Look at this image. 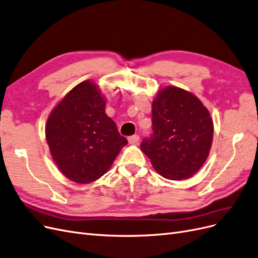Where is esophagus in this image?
Instances as JSON below:
<instances>
[{
    "instance_id": "1",
    "label": "esophagus",
    "mask_w": 258,
    "mask_h": 258,
    "mask_svg": "<svg viewBox=\"0 0 258 258\" xmlns=\"http://www.w3.org/2000/svg\"><path fill=\"white\" fill-rule=\"evenodd\" d=\"M127 139H128V143H130V144H137L138 141H139V136L135 134V135L130 136Z\"/></svg>"
}]
</instances>
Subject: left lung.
I'll return each mask as SVG.
<instances>
[{
	"mask_svg": "<svg viewBox=\"0 0 258 258\" xmlns=\"http://www.w3.org/2000/svg\"><path fill=\"white\" fill-rule=\"evenodd\" d=\"M152 130L140 149L162 177L183 180L201 169L212 145L213 122L195 95L177 87L161 90L152 103Z\"/></svg>",
	"mask_w": 258,
	"mask_h": 258,
	"instance_id": "8db88e82",
	"label": "left lung"
}]
</instances>
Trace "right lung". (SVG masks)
I'll use <instances>...</instances> for the list:
<instances>
[{
	"mask_svg": "<svg viewBox=\"0 0 258 258\" xmlns=\"http://www.w3.org/2000/svg\"><path fill=\"white\" fill-rule=\"evenodd\" d=\"M106 102L93 82L84 81L66 94L47 121L46 139L65 177L86 184L110 168L127 139L105 113Z\"/></svg>",
	"mask_w": 258,
	"mask_h": 258,
	"instance_id": "add662e5",
	"label": "right lung"
}]
</instances>
